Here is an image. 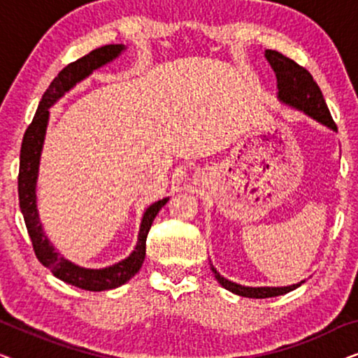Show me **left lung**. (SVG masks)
I'll return each instance as SVG.
<instances>
[{"label": "left lung", "mask_w": 358, "mask_h": 358, "mask_svg": "<svg viewBox=\"0 0 358 358\" xmlns=\"http://www.w3.org/2000/svg\"><path fill=\"white\" fill-rule=\"evenodd\" d=\"M264 55H266L267 62L271 63L272 70L275 73L278 101L282 104L290 106L295 110H300L305 115L311 117L317 124L327 127L332 131H337V127L334 120H332L329 109H327L320 86L313 80L310 71L275 50H266ZM210 267H212L213 275L220 285L234 293V295L246 298H272L285 295V293L295 290V288L301 287L305 283V280H301L288 287H244L224 278L213 267V264H210Z\"/></svg>", "instance_id": "obj_1"}]
</instances>
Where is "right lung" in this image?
Wrapping results in <instances>:
<instances>
[{
  "label": "right lung",
  "mask_w": 358,
  "mask_h": 358,
  "mask_svg": "<svg viewBox=\"0 0 358 358\" xmlns=\"http://www.w3.org/2000/svg\"><path fill=\"white\" fill-rule=\"evenodd\" d=\"M124 43H110L101 48H96L91 53H87L80 60L70 63L58 73V76L50 83L48 90L43 92L42 101L38 102V109L34 115L32 124L27 127L26 134L22 138L21 146V163H19V178H17V192H19V205H21V213L26 222L27 233L31 236L34 251L42 266L50 268L53 275L60 278L65 283L75 285L83 290L90 292H104L112 290L124 285L140 271L141 264L145 261L146 254V236L153 224V220L161 208L168 203L169 197H164L158 202L151 203L145 210L143 218L140 223L138 239L136 246L129 257L112 264L109 267L102 268H86L76 266L75 262L68 261L65 256H62L53 246L50 239L43 231L37 210V178H38V166H41V156L43 148V140H45L48 119L50 112L48 109L55 104L58 99H62L68 91H71L78 83L86 80L92 75V71L99 70L107 63L114 62L122 52L125 50Z\"/></svg>",
  "instance_id": "add662e5"
}]
</instances>
